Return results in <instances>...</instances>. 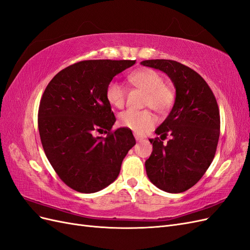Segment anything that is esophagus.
<instances>
[{"label": "esophagus", "mask_w": 250, "mask_h": 250, "mask_svg": "<svg viewBox=\"0 0 250 250\" xmlns=\"http://www.w3.org/2000/svg\"><path fill=\"white\" fill-rule=\"evenodd\" d=\"M134 138H135V140H137L138 142H142V141L144 140V138H142L141 135H139V134H137V133H134Z\"/></svg>", "instance_id": "obj_1"}]
</instances>
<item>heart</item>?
Segmentation results:
<instances>
[{"label":"heart","instance_id":"1","mask_svg":"<svg viewBox=\"0 0 250 250\" xmlns=\"http://www.w3.org/2000/svg\"><path fill=\"white\" fill-rule=\"evenodd\" d=\"M128 81L135 87L146 92L145 105L153 110L168 112L175 101V94L165 84L160 73L151 69H143L128 75ZM106 99L115 107H122L126 99V88L120 82L112 80L106 87ZM119 124L139 134L145 133L155 124V118L149 110L127 109L119 115Z\"/></svg>","mask_w":250,"mask_h":250}]
</instances>
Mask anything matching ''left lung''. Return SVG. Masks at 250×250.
<instances>
[{"label":"left lung","instance_id":"left-lung-1","mask_svg":"<svg viewBox=\"0 0 250 250\" xmlns=\"http://www.w3.org/2000/svg\"><path fill=\"white\" fill-rule=\"evenodd\" d=\"M141 64L166 73L176 89L169 116L156 128L161 139H150L152 153L145 163L148 178L168 193L195 186L214 160L220 135V113L211 89L198 73L169 59ZM169 135L167 144L162 141Z\"/></svg>","mask_w":250,"mask_h":250}]
</instances>
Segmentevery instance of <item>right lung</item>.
I'll return each mask as SVG.
<instances>
[{
	"mask_svg": "<svg viewBox=\"0 0 250 250\" xmlns=\"http://www.w3.org/2000/svg\"><path fill=\"white\" fill-rule=\"evenodd\" d=\"M135 60H83L56 74L42 94L39 130L48 161L73 190L95 193L115 181L134 145L131 130H111L106 87ZM104 130L107 137H96Z\"/></svg>",
	"mask_w": 250,
	"mask_h": 250,
	"instance_id": "obj_1",
	"label": "right lung"
}]
</instances>
